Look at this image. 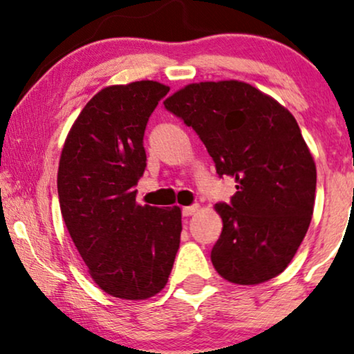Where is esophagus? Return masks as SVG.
Returning a JSON list of instances; mask_svg holds the SVG:
<instances>
[{
	"instance_id": "1",
	"label": "esophagus",
	"mask_w": 354,
	"mask_h": 354,
	"mask_svg": "<svg viewBox=\"0 0 354 354\" xmlns=\"http://www.w3.org/2000/svg\"><path fill=\"white\" fill-rule=\"evenodd\" d=\"M198 209H200L198 205L185 206V208H182V214H183V216H194V214H195Z\"/></svg>"
}]
</instances>
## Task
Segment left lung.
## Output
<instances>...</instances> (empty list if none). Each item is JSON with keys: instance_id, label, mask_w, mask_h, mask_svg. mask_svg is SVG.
Listing matches in <instances>:
<instances>
[{"instance_id": "1", "label": "left lung", "mask_w": 354, "mask_h": 354, "mask_svg": "<svg viewBox=\"0 0 354 354\" xmlns=\"http://www.w3.org/2000/svg\"><path fill=\"white\" fill-rule=\"evenodd\" d=\"M164 107L198 133L219 176L236 180L218 203L223 231L211 261L234 284L268 281L291 263L309 229L317 171L296 118L244 81L187 84Z\"/></svg>"}]
</instances>
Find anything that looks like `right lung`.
Segmentation results:
<instances>
[{
    "instance_id": "right-lung-1",
    "label": "right lung",
    "mask_w": 354,
    "mask_h": 354,
    "mask_svg": "<svg viewBox=\"0 0 354 354\" xmlns=\"http://www.w3.org/2000/svg\"><path fill=\"white\" fill-rule=\"evenodd\" d=\"M167 93L148 80L104 87L81 110L59 156L68 232L93 281L127 301L162 291L180 244V208L138 205L135 190L146 167V123Z\"/></svg>"
}]
</instances>
